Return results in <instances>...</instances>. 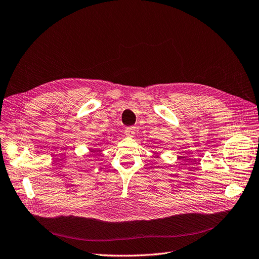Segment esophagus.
<instances>
[{
    "label": "esophagus",
    "mask_w": 259,
    "mask_h": 259,
    "mask_svg": "<svg viewBox=\"0 0 259 259\" xmlns=\"http://www.w3.org/2000/svg\"><path fill=\"white\" fill-rule=\"evenodd\" d=\"M124 135H126L129 138H133V137H135V135H136V128L135 127H128V128H126V130H124Z\"/></svg>",
    "instance_id": "1"
}]
</instances>
